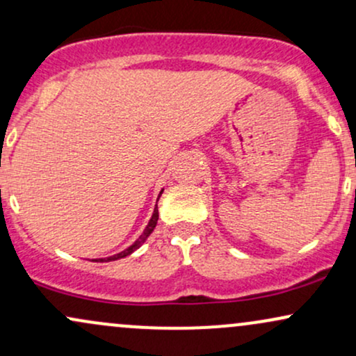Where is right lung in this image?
Returning <instances> with one entry per match:
<instances>
[{
  "instance_id": "add662e5",
  "label": "right lung",
  "mask_w": 356,
  "mask_h": 356,
  "mask_svg": "<svg viewBox=\"0 0 356 356\" xmlns=\"http://www.w3.org/2000/svg\"><path fill=\"white\" fill-rule=\"evenodd\" d=\"M161 194H162V191H161ZM161 194H159V197H161ZM159 197H157V200H159ZM157 219H159V211H157V205H156V209H154V213H152V217H151V220H149V224H147V227H145L144 229V232L139 235V238H137V241L132 243L131 247H127L126 250H122V252H119V254H115V255H111V257H108V259H94V262H113V260H118V259H124V257H127V255H131L132 252L134 250H137V248H139L140 245H143V243L145 242V238L149 237V235L152 234V230H154V227H156V224H157Z\"/></svg>"
}]
</instances>
